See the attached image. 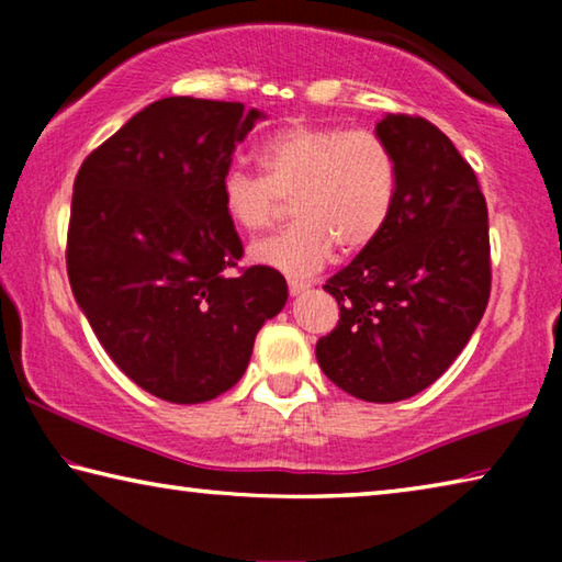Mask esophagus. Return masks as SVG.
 I'll list each match as a JSON object with an SVG mask.
<instances>
[{
  "instance_id": "obj_1",
  "label": "esophagus",
  "mask_w": 562,
  "mask_h": 562,
  "mask_svg": "<svg viewBox=\"0 0 562 562\" xmlns=\"http://www.w3.org/2000/svg\"><path fill=\"white\" fill-rule=\"evenodd\" d=\"M288 288H290V294H300L310 288L307 280H297V278H290L288 280Z\"/></svg>"
}]
</instances>
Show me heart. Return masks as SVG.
Returning <instances> with one entry per match:
<instances>
[{
	"label": "heart",
	"mask_w": 562,
	"mask_h": 562,
	"mask_svg": "<svg viewBox=\"0 0 562 562\" xmlns=\"http://www.w3.org/2000/svg\"><path fill=\"white\" fill-rule=\"evenodd\" d=\"M255 156L262 176L231 168L217 186L227 221L260 233L278 217L280 201H290L294 217L288 231L250 247L255 262L302 278L337 245L361 252L384 233L396 201V160L379 133L292 121Z\"/></svg>",
	"instance_id": "obj_1"
}]
</instances>
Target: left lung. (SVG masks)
<instances>
[{
    "mask_svg": "<svg viewBox=\"0 0 562 562\" xmlns=\"http://www.w3.org/2000/svg\"><path fill=\"white\" fill-rule=\"evenodd\" d=\"M376 133L396 160L394 211L327 280L339 322L317 361L347 394L392 404L424 392L469 345L491 294V243L486 198L446 133L406 113H386Z\"/></svg>",
    "mask_w": 562,
    "mask_h": 562,
    "instance_id": "1",
    "label": "left lung"
}]
</instances>
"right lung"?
<instances>
[{"label": "right lung", "instance_id": "1", "mask_svg": "<svg viewBox=\"0 0 562 562\" xmlns=\"http://www.w3.org/2000/svg\"><path fill=\"white\" fill-rule=\"evenodd\" d=\"M260 119L237 101L160 99L76 173L71 292L121 372L164 402H211L240 382L288 302L274 268L233 272L243 243L217 190Z\"/></svg>", "mask_w": 562, "mask_h": 562}]
</instances>
